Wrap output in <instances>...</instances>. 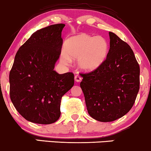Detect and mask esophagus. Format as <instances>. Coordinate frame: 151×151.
Listing matches in <instances>:
<instances>
[{"mask_svg":"<svg viewBox=\"0 0 151 151\" xmlns=\"http://www.w3.org/2000/svg\"><path fill=\"white\" fill-rule=\"evenodd\" d=\"M74 79H75V81H77V82H80L81 81V77L79 75L77 74V75H75V77H74Z\"/></svg>","mask_w":151,"mask_h":151,"instance_id":"esophagus-1","label":"esophagus"}]
</instances>
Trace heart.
I'll return each mask as SVG.
<instances>
[{"label":"heart","instance_id":"heart-1","mask_svg":"<svg viewBox=\"0 0 151 151\" xmlns=\"http://www.w3.org/2000/svg\"><path fill=\"white\" fill-rule=\"evenodd\" d=\"M60 61L64 65L71 60H77V67L84 72L97 70L105 62L109 50L108 40L102 36H91L81 33L72 36L64 43Z\"/></svg>","mask_w":151,"mask_h":151}]
</instances>
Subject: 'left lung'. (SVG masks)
I'll return each instance as SVG.
<instances>
[{
    "label": "left lung",
    "mask_w": 151,
    "mask_h": 151,
    "mask_svg": "<svg viewBox=\"0 0 151 151\" xmlns=\"http://www.w3.org/2000/svg\"><path fill=\"white\" fill-rule=\"evenodd\" d=\"M105 62L83 77L80 86L90 116L101 122L120 119L131 110L139 91L140 67L127 43L109 32Z\"/></svg>",
    "instance_id": "1"
}]
</instances>
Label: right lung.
<instances>
[{
  "label": "right lung",
  "mask_w": 151,
  "mask_h": 151,
  "mask_svg": "<svg viewBox=\"0 0 151 151\" xmlns=\"http://www.w3.org/2000/svg\"><path fill=\"white\" fill-rule=\"evenodd\" d=\"M65 24L35 32L19 48L10 72V96L18 113L35 124H50L60 116V103L74 86V74L54 70Z\"/></svg>",
  "instance_id": "add662e5"
}]
</instances>
